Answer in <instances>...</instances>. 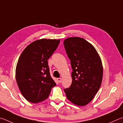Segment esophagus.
Instances as JSON below:
<instances>
[{"label":"esophagus","instance_id":"esophagus-1","mask_svg":"<svg viewBox=\"0 0 123 123\" xmlns=\"http://www.w3.org/2000/svg\"><path fill=\"white\" fill-rule=\"evenodd\" d=\"M57 81H58V82H59V83H61V80H62V79L61 78H58V79H57Z\"/></svg>","mask_w":123,"mask_h":123}]
</instances>
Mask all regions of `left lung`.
Returning <instances> with one entry per match:
<instances>
[{"label": "left lung", "mask_w": 123, "mask_h": 123, "mask_svg": "<svg viewBox=\"0 0 123 123\" xmlns=\"http://www.w3.org/2000/svg\"><path fill=\"white\" fill-rule=\"evenodd\" d=\"M63 44L73 69L72 83L64 91L69 101L85 106L93 99L101 86L102 60L92 44L83 38L68 37Z\"/></svg>", "instance_id": "left-lung-1"}]
</instances>
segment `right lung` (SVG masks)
Wrapping results in <instances>:
<instances>
[{
  "label": "right lung",
  "instance_id": "obj_1",
  "mask_svg": "<svg viewBox=\"0 0 123 123\" xmlns=\"http://www.w3.org/2000/svg\"><path fill=\"white\" fill-rule=\"evenodd\" d=\"M60 41V39L36 40L27 46L20 56L15 78L20 91L28 102L37 103L43 101L56 86L50 76L47 60Z\"/></svg>",
  "mask_w": 123,
  "mask_h": 123
}]
</instances>
